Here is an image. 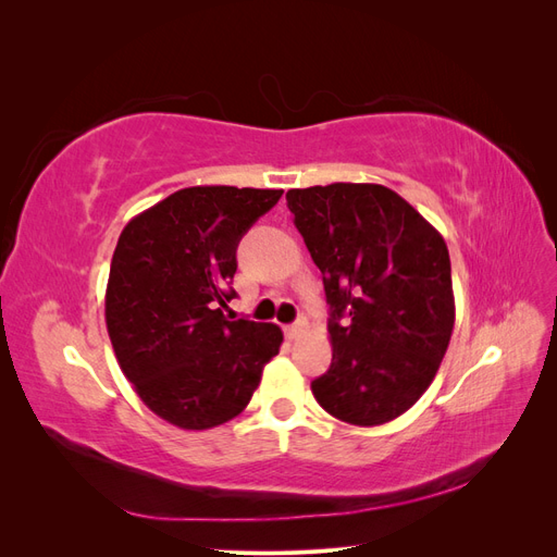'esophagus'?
Returning a JSON list of instances; mask_svg holds the SVG:
<instances>
[{"mask_svg":"<svg viewBox=\"0 0 557 557\" xmlns=\"http://www.w3.org/2000/svg\"><path fill=\"white\" fill-rule=\"evenodd\" d=\"M307 327H309L307 315H299L293 325L285 327V336H288V339H299V336L307 332Z\"/></svg>","mask_w":557,"mask_h":557,"instance_id":"34e87169","label":"esophagus"}]
</instances>
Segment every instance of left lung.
I'll return each mask as SVG.
<instances>
[{
	"label": "left lung",
	"mask_w": 557,
	"mask_h": 557,
	"mask_svg": "<svg viewBox=\"0 0 557 557\" xmlns=\"http://www.w3.org/2000/svg\"><path fill=\"white\" fill-rule=\"evenodd\" d=\"M285 199L330 305L332 364L313 397L344 423H391L428 391L450 342L446 242L385 185H313Z\"/></svg>",
	"instance_id": "8db88e82"
}]
</instances>
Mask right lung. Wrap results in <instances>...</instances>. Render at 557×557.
Instances as JSON below:
<instances>
[{"instance_id":"obj_1","label":"right lung","mask_w":557,"mask_h":557,"mask_svg":"<svg viewBox=\"0 0 557 557\" xmlns=\"http://www.w3.org/2000/svg\"><path fill=\"white\" fill-rule=\"evenodd\" d=\"M283 190L195 185L134 215L113 250L107 330L146 407L181 430L239 416L283 342L274 323L227 320L237 246Z\"/></svg>"}]
</instances>
